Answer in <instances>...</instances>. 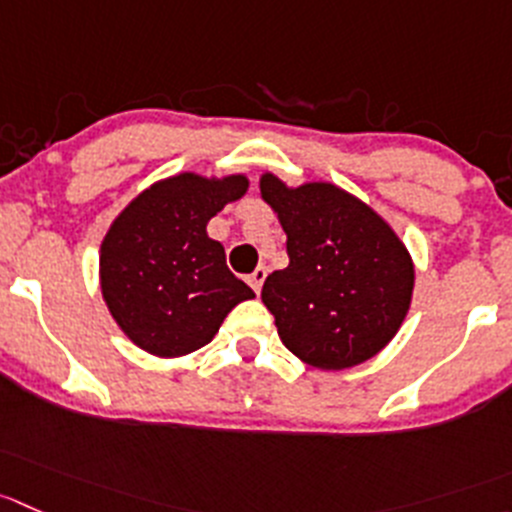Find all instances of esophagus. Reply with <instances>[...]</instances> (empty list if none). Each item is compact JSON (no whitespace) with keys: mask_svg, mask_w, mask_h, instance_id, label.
I'll return each instance as SVG.
<instances>
[{"mask_svg":"<svg viewBox=\"0 0 512 512\" xmlns=\"http://www.w3.org/2000/svg\"><path fill=\"white\" fill-rule=\"evenodd\" d=\"M264 279H266V266H259V269L253 271V274H248V284H251V289L256 291V294H261Z\"/></svg>","mask_w":512,"mask_h":512,"instance_id":"esophagus-1","label":"esophagus"}]
</instances>
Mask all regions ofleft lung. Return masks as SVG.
Here are the masks:
<instances>
[{"mask_svg": "<svg viewBox=\"0 0 512 512\" xmlns=\"http://www.w3.org/2000/svg\"><path fill=\"white\" fill-rule=\"evenodd\" d=\"M261 196L279 213L289 253L261 289L281 342L319 369L372 359L410 309L415 266L405 243L332 183L289 188L266 173Z\"/></svg>", "mask_w": 512, "mask_h": 512, "instance_id": "obj_1", "label": "left lung"}]
</instances>
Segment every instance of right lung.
<instances>
[{
    "mask_svg": "<svg viewBox=\"0 0 512 512\" xmlns=\"http://www.w3.org/2000/svg\"><path fill=\"white\" fill-rule=\"evenodd\" d=\"M243 175L180 173L140 193L107 231L100 284L118 326L155 357H183L216 337L228 311L253 291L228 271L206 226L246 193Z\"/></svg>",
    "mask_w": 512,
    "mask_h": 512,
    "instance_id": "obj_1",
    "label": "right lung"
}]
</instances>
